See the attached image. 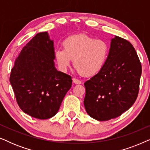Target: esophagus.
Segmentation results:
<instances>
[{
  "instance_id": "1",
  "label": "esophagus",
  "mask_w": 150,
  "mask_h": 150,
  "mask_svg": "<svg viewBox=\"0 0 150 150\" xmlns=\"http://www.w3.org/2000/svg\"><path fill=\"white\" fill-rule=\"evenodd\" d=\"M72 81H73V83L74 84H78V85H79V84L82 83V82L80 81V80L76 79V78H73Z\"/></svg>"
}]
</instances>
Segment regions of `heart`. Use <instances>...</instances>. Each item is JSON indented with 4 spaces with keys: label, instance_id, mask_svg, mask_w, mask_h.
<instances>
[{
    "label": "heart",
    "instance_id": "heart-1",
    "mask_svg": "<svg viewBox=\"0 0 150 150\" xmlns=\"http://www.w3.org/2000/svg\"><path fill=\"white\" fill-rule=\"evenodd\" d=\"M63 48H57L54 57L62 70H66L74 59V65L80 74L91 76L103 69L109 54V46L102 40L85 34L69 36L63 42Z\"/></svg>",
    "mask_w": 150,
    "mask_h": 150
}]
</instances>
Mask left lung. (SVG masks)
<instances>
[{"label": "left lung", "instance_id": "8db88e82", "mask_svg": "<svg viewBox=\"0 0 150 150\" xmlns=\"http://www.w3.org/2000/svg\"><path fill=\"white\" fill-rule=\"evenodd\" d=\"M141 71L132 44L118 36L112 39L103 69L85 83L87 113L97 120L108 121L128 110L138 96Z\"/></svg>", "mask_w": 150, "mask_h": 150}]
</instances>
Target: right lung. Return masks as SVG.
I'll use <instances>...</instances> for the list:
<instances>
[{
	"mask_svg": "<svg viewBox=\"0 0 150 150\" xmlns=\"http://www.w3.org/2000/svg\"><path fill=\"white\" fill-rule=\"evenodd\" d=\"M54 44L47 32L38 33L22 48L9 81L16 101L25 113L46 120L58 112L71 87L69 75L55 69Z\"/></svg>",
	"mask_w": 150,
	"mask_h": 150,
	"instance_id": "add662e5",
	"label": "right lung"
}]
</instances>
